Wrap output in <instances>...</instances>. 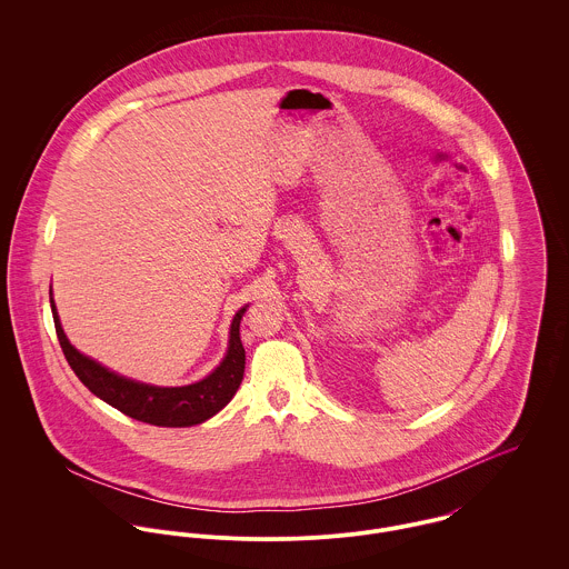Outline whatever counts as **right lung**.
<instances>
[{
  "label": "right lung",
  "instance_id": "right-lung-1",
  "mask_svg": "<svg viewBox=\"0 0 569 569\" xmlns=\"http://www.w3.org/2000/svg\"><path fill=\"white\" fill-rule=\"evenodd\" d=\"M50 307H52L54 328H57V337L63 348V355L70 368L81 379L82 386L104 403L120 409L122 413L136 420L158 425V427L199 425L228 406L243 381L244 348L239 328H241L247 307H243L232 320L228 352L223 361L217 366V370H212L206 379L192 386H181V388H160V386H149V383L127 379L118 372H111L109 368L93 361L91 357L82 355L70 343L68 335L63 332L52 298H50Z\"/></svg>",
  "mask_w": 569,
  "mask_h": 569
}]
</instances>
